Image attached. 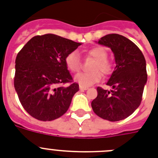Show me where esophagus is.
Listing matches in <instances>:
<instances>
[{"instance_id":"obj_1","label":"esophagus","mask_w":158,"mask_h":158,"mask_svg":"<svg viewBox=\"0 0 158 158\" xmlns=\"http://www.w3.org/2000/svg\"><path fill=\"white\" fill-rule=\"evenodd\" d=\"M79 89H80V90H87V89H88V87H85V86L79 85Z\"/></svg>"}]
</instances>
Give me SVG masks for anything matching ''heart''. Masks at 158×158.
Instances as JSON below:
<instances>
[{"label": "heart", "mask_w": 158, "mask_h": 158, "mask_svg": "<svg viewBox=\"0 0 158 158\" xmlns=\"http://www.w3.org/2000/svg\"><path fill=\"white\" fill-rule=\"evenodd\" d=\"M87 55L92 57L95 59V63L93 64L91 72H80L77 74L75 77V80L79 83L80 85L88 87L93 85L101 79V71L104 75H108L112 72V63L107 59L108 52L105 48L102 46H95L87 51ZM65 64L67 66L69 71L75 73L79 71L81 67L80 57L79 53L76 50L71 51L67 54L65 58Z\"/></svg>", "instance_id": "1"}]
</instances>
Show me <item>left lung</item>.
Here are the masks:
<instances>
[{"instance_id": "1", "label": "left lung", "mask_w": 158, "mask_h": 158, "mask_svg": "<svg viewBox=\"0 0 158 158\" xmlns=\"http://www.w3.org/2000/svg\"><path fill=\"white\" fill-rule=\"evenodd\" d=\"M98 44L112 50L116 66L107 83L112 90L98 87L97 97L91 102V108L104 120L119 121L140 106L147 82L146 62L137 46L120 34L105 35Z\"/></svg>"}]
</instances>
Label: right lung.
I'll use <instances>...</instances> for the list:
<instances>
[{
	"label": "right lung",
	"mask_w": 158,
	"mask_h": 158,
	"mask_svg": "<svg viewBox=\"0 0 158 158\" xmlns=\"http://www.w3.org/2000/svg\"><path fill=\"white\" fill-rule=\"evenodd\" d=\"M81 43L52 34L32 38L17 55L14 87L24 109L42 121L62 116L68 110L79 84L68 87L71 74L65 58Z\"/></svg>",
	"instance_id": "add662e5"
}]
</instances>
